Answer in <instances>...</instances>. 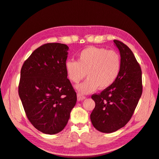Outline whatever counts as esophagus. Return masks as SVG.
I'll list each match as a JSON object with an SVG mask.
<instances>
[{"label": "esophagus", "instance_id": "obj_1", "mask_svg": "<svg viewBox=\"0 0 159 159\" xmlns=\"http://www.w3.org/2000/svg\"><path fill=\"white\" fill-rule=\"evenodd\" d=\"M85 98V96L81 95V94H77V100H78V101H82V100H84Z\"/></svg>", "mask_w": 159, "mask_h": 159}]
</instances>
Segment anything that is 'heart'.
I'll use <instances>...</instances> for the list:
<instances>
[{"instance_id":"heart-1","label":"heart","mask_w":159,"mask_h":159,"mask_svg":"<svg viewBox=\"0 0 159 159\" xmlns=\"http://www.w3.org/2000/svg\"><path fill=\"white\" fill-rule=\"evenodd\" d=\"M121 69L120 55L103 47H87L77 55V61L69 60L65 63L67 76L72 82L78 83L86 73L88 79L75 86L84 94L95 91L98 87L108 89L115 82Z\"/></svg>"}]
</instances>
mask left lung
Returning a JSON list of instances; mask_svg holds the SVG:
<instances>
[{
    "instance_id": "left-lung-1",
    "label": "left lung",
    "mask_w": 159,
    "mask_h": 159,
    "mask_svg": "<svg viewBox=\"0 0 159 159\" xmlns=\"http://www.w3.org/2000/svg\"><path fill=\"white\" fill-rule=\"evenodd\" d=\"M121 59L120 73L115 82L91 98L95 107L90 114L93 125L104 133L118 130L129 121L142 94V72L132 51L115 40Z\"/></svg>"
}]
</instances>
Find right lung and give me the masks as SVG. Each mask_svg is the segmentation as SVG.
Listing matches in <instances>:
<instances>
[{
  "instance_id": "add662e5",
  "label": "right lung",
  "mask_w": 159,
  "mask_h": 159,
  "mask_svg": "<svg viewBox=\"0 0 159 159\" xmlns=\"http://www.w3.org/2000/svg\"><path fill=\"white\" fill-rule=\"evenodd\" d=\"M69 47L48 43L36 48L22 66L18 94L27 118L44 134L65 128L77 102L67 79L65 63Z\"/></svg>"
}]
</instances>
